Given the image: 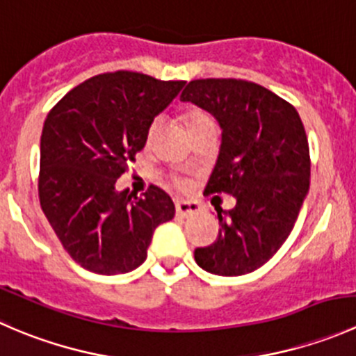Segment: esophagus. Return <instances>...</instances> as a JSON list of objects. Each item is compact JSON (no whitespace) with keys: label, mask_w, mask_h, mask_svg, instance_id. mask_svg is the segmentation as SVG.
Masks as SVG:
<instances>
[{"label":"esophagus","mask_w":356,"mask_h":356,"mask_svg":"<svg viewBox=\"0 0 356 356\" xmlns=\"http://www.w3.org/2000/svg\"><path fill=\"white\" fill-rule=\"evenodd\" d=\"M198 211H201V207L198 203H191V201H177V203H175V213L182 218L196 215Z\"/></svg>","instance_id":"obj_1"}]
</instances>
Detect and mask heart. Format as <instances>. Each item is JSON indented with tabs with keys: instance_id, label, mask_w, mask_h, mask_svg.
I'll return each instance as SVG.
<instances>
[{
	"instance_id": "obj_1",
	"label": "heart",
	"mask_w": 356,
	"mask_h": 356,
	"mask_svg": "<svg viewBox=\"0 0 356 356\" xmlns=\"http://www.w3.org/2000/svg\"><path fill=\"white\" fill-rule=\"evenodd\" d=\"M184 122H186V127H188V131L191 132V131H195L196 127H200V125L211 122V118L208 117L207 111H203L201 108H189L184 111ZM158 129H160V122L158 120H153L152 124L148 125V131H146V143H152L153 139H155ZM175 186H177L179 189H186L188 182L182 181V179H177V181H175Z\"/></svg>"
}]
</instances>
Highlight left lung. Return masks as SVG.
Returning <instances> with one entry per match:
<instances>
[{"label":"left lung","mask_w":356,"mask_h":356,"mask_svg":"<svg viewBox=\"0 0 356 356\" xmlns=\"http://www.w3.org/2000/svg\"><path fill=\"white\" fill-rule=\"evenodd\" d=\"M182 102L208 110L222 127V145L204 195L236 196L218 211L217 241L196 248L201 268L243 275L270 260L293 231L310 188V149L296 108L243 79H196Z\"/></svg>","instance_id":"obj_1"}]
</instances>
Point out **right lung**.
Masks as SVG:
<instances>
[{
	"instance_id": "1",
	"label": "right lung",
	"mask_w": 356,
	"mask_h": 356,
	"mask_svg": "<svg viewBox=\"0 0 356 356\" xmlns=\"http://www.w3.org/2000/svg\"><path fill=\"white\" fill-rule=\"evenodd\" d=\"M182 86L139 72H106L49 110L41 136L39 201L62 246L86 270H134L146 260L153 231L174 218L163 189L152 184L136 196L129 189L118 193L115 182Z\"/></svg>"
}]
</instances>
